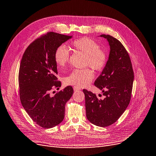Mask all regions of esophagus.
I'll list each match as a JSON object with an SVG mask.
<instances>
[{
  "mask_svg": "<svg viewBox=\"0 0 156 156\" xmlns=\"http://www.w3.org/2000/svg\"><path fill=\"white\" fill-rule=\"evenodd\" d=\"M80 90V88L79 87H77V86H74L73 87V90L75 91H79Z\"/></svg>",
  "mask_w": 156,
  "mask_h": 156,
  "instance_id": "34e87169",
  "label": "esophagus"
}]
</instances>
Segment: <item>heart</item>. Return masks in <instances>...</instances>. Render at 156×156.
<instances>
[{"label": "heart", "instance_id": "1", "mask_svg": "<svg viewBox=\"0 0 156 156\" xmlns=\"http://www.w3.org/2000/svg\"><path fill=\"white\" fill-rule=\"evenodd\" d=\"M70 46L73 49L86 55V65L96 71H101L107 62L106 52L100 49L98 44L87 37H81L73 41ZM70 53L64 46H59L55 52L56 64L62 68L65 67L69 61ZM94 78V74L90 69L73 70L65 79L68 85L84 87L90 84Z\"/></svg>", "mask_w": 156, "mask_h": 156}]
</instances>
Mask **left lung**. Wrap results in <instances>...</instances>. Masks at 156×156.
<instances>
[{"label":"left lung","mask_w":156,"mask_h":156,"mask_svg":"<svg viewBox=\"0 0 156 156\" xmlns=\"http://www.w3.org/2000/svg\"><path fill=\"white\" fill-rule=\"evenodd\" d=\"M108 42V60L94 86L105 98L83 90L86 117L92 124L107 127L115 122L128 107L131 97L134 72L129 54L121 42L110 35L102 34ZM100 97L101 94H99Z\"/></svg>","instance_id":"obj_1"}]
</instances>
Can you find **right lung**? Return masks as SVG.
<instances>
[{
	"instance_id": "add662e5",
	"label": "right lung",
	"mask_w": 156,
	"mask_h": 156,
	"mask_svg": "<svg viewBox=\"0 0 156 156\" xmlns=\"http://www.w3.org/2000/svg\"><path fill=\"white\" fill-rule=\"evenodd\" d=\"M72 36L48 32L36 39L26 49L21 60L18 82L22 106L32 119L43 128H51L62 122L65 104L73 94L69 86L54 96L61 82L56 77L55 52Z\"/></svg>"
}]
</instances>
